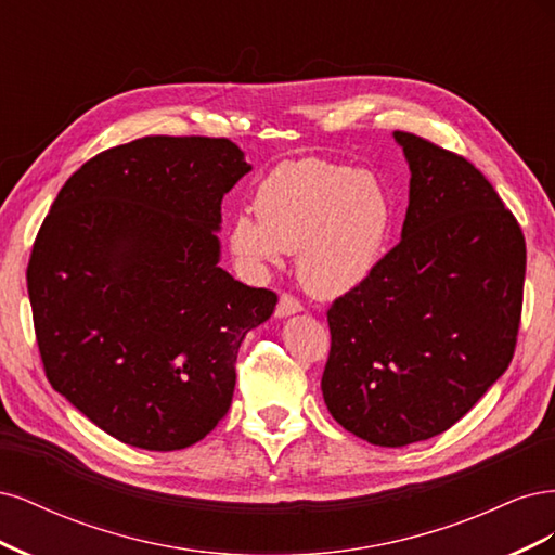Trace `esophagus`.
I'll list each match as a JSON object with an SVG mask.
<instances>
[{
	"label": "esophagus",
	"mask_w": 555,
	"mask_h": 555,
	"mask_svg": "<svg viewBox=\"0 0 555 555\" xmlns=\"http://www.w3.org/2000/svg\"><path fill=\"white\" fill-rule=\"evenodd\" d=\"M296 312H304V306H300V300L289 296V294H282L278 300V308H275V317L284 319V317H292Z\"/></svg>",
	"instance_id": "obj_1"
}]
</instances>
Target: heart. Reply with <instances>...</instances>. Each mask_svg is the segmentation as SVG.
Here are the masks:
<instances>
[{
    "mask_svg": "<svg viewBox=\"0 0 555 555\" xmlns=\"http://www.w3.org/2000/svg\"><path fill=\"white\" fill-rule=\"evenodd\" d=\"M241 210L229 249L241 271L263 278L298 251V278L317 296H340L375 273L393 229V201L377 176L326 159L284 162Z\"/></svg>",
    "mask_w": 555,
    "mask_h": 555,
    "instance_id": "b5f03b06",
    "label": "heart"
}]
</instances>
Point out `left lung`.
<instances>
[{"label":"left lung","instance_id":"1","mask_svg":"<svg viewBox=\"0 0 555 555\" xmlns=\"http://www.w3.org/2000/svg\"><path fill=\"white\" fill-rule=\"evenodd\" d=\"M410 166L400 243L328 310L322 393L375 447L435 438L475 408L514 357L526 241L467 159L393 131Z\"/></svg>","mask_w":555,"mask_h":555}]
</instances>
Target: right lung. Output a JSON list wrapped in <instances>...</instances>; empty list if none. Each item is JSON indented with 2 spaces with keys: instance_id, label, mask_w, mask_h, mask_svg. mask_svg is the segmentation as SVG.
Here are the masks:
<instances>
[{
  "instance_id": "add662e5",
  "label": "right lung",
  "mask_w": 555,
  "mask_h": 555,
  "mask_svg": "<svg viewBox=\"0 0 555 555\" xmlns=\"http://www.w3.org/2000/svg\"><path fill=\"white\" fill-rule=\"evenodd\" d=\"M251 171L229 139L145 137L64 182L27 266L48 382L94 426L147 451L220 424L245 335L278 296L220 266L222 198Z\"/></svg>"
}]
</instances>
